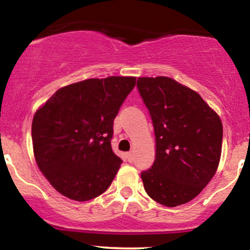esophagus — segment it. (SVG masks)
Wrapping results in <instances>:
<instances>
[{
  "mask_svg": "<svg viewBox=\"0 0 250 250\" xmlns=\"http://www.w3.org/2000/svg\"><path fill=\"white\" fill-rule=\"evenodd\" d=\"M126 158H127V161L130 162V163L133 162V153H132V151H131V152L126 153Z\"/></svg>",
  "mask_w": 250,
  "mask_h": 250,
  "instance_id": "obj_1",
  "label": "esophagus"
}]
</instances>
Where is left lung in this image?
<instances>
[{"instance_id":"1","label":"left lung","mask_w":250,"mask_h":250,"mask_svg":"<svg viewBox=\"0 0 250 250\" xmlns=\"http://www.w3.org/2000/svg\"><path fill=\"white\" fill-rule=\"evenodd\" d=\"M137 87L156 137L155 163L142 172L145 191L162 206L186 204L216 173L222 122L197 92L171 78H138Z\"/></svg>"}]
</instances>
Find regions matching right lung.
<instances>
[{
	"instance_id": "right-lung-1",
	"label": "right lung",
	"mask_w": 250,
	"mask_h": 250,
	"mask_svg": "<svg viewBox=\"0 0 250 250\" xmlns=\"http://www.w3.org/2000/svg\"><path fill=\"white\" fill-rule=\"evenodd\" d=\"M134 77L87 79L58 89L35 112L36 164L57 191L89 201L107 190L123 161L112 151L113 120Z\"/></svg>"
}]
</instances>
